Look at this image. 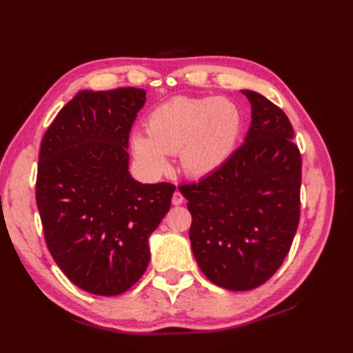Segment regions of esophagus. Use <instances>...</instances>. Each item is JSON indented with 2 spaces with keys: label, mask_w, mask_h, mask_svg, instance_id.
Listing matches in <instances>:
<instances>
[{
  "label": "esophagus",
  "mask_w": 353,
  "mask_h": 353,
  "mask_svg": "<svg viewBox=\"0 0 353 353\" xmlns=\"http://www.w3.org/2000/svg\"><path fill=\"white\" fill-rule=\"evenodd\" d=\"M184 201V196L183 194H181L179 193V191L176 190L175 191V193H174V196H172V203H174V205L175 206H178V205H181V203H183Z\"/></svg>",
  "instance_id": "34e87169"
}]
</instances>
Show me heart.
<instances>
[{
	"label": "heart",
	"mask_w": 353,
	"mask_h": 353,
	"mask_svg": "<svg viewBox=\"0 0 353 353\" xmlns=\"http://www.w3.org/2000/svg\"><path fill=\"white\" fill-rule=\"evenodd\" d=\"M239 105L223 97H175L148 114L147 135H132V152L147 170L162 174L179 153L185 174L206 176L227 163L241 134Z\"/></svg>",
	"instance_id": "obj_1"
}]
</instances>
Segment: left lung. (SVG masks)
I'll return each instance as SVG.
<instances>
[{
  "mask_svg": "<svg viewBox=\"0 0 353 353\" xmlns=\"http://www.w3.org/2000/svg\"><path fill=\"white\" fill-rule=\"evenodd\" d=\"M252 105L244 143L227 163L179 191L191 213L190 241L208 279L234 292L252 290L279 271L301 216L302 156L285 113L243 90Z\"/></svg>",
  "mask_w": 353,
  "mask_h": 353,
  "instance_id": "8db88e82",
  "label": "left lung"
}]
</instances>
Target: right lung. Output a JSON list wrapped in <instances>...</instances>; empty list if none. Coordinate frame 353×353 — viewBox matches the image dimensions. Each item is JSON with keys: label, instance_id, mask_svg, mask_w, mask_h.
<instances>
[{"label": "right lung", "instance_id": "add662e5", "mask_svg": "<svg viewBox=\"0 0 353 353\" xmlns=\"http://www.w3.org/2000/svg\"><path fill=\"white\" fill-rule=\"evenodd\" d=\"M141 88L79 91L41 143L37 205L47 248L82 290L116 296L141 279L148 237L170 208L175 185L143 184L128 166Z\"/></svg>", "mask_w": 353, "mask_h": 353}]
</instances>
